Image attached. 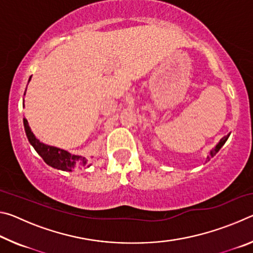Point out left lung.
Returning <instances> with one entry per match:
<instances>
[{"instance_id": "8db88e82", "label": "left lung", "mask_w": 253, "mask_h": 253, "mask_svg": "<svg viewBox=\"0 0 253 253\" xmlns=\"http://www.w3.org/2000/svg\"><path fill=\"white\" fill-rule=\"evenodd\" d=\"M230 135V134H229ZM229 135H226V136H224L223 137V138H222L221 140H220V142H219V144H217L216 145V147L215 148H213L212 149V151H211V156H213L214 155V154H215V153H217V152H219L220 151V148L222 147V146H223V145H224V143L226 142V139H228L229 138ZM211 156H209L208 158H210V157H211Z\"/></svg>"}]
</instances>
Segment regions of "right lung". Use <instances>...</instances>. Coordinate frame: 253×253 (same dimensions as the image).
I'll return each instance as SVG.
<instances>
[{"label": "right lung", "mask_w": 253, "mask_h": 253, "mask_svg": "<svg viewBox=\"0 0 253 253\" xmlns=\"http://www.w3.org/2000/svg\"><path fill=\"white\" fill-rule=\"evenodd\" d=\"M23 124H24L25 134H27L30 144L32 145L34 149L37 151V153L43 158V161L48 165L52 166L54 169H62V170H71L75 168L90 165L91 160H88V158H85L84 156L74 155V154H70L69 152H67L62 148L50 146V145H45L44 143H41L40 140L33 135V132L31 131V128H30L28 124V121L25 118H23Z\"/></svg>", "instance_id": "right-lung-1"}]
</instances>
